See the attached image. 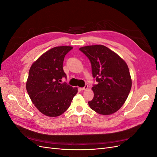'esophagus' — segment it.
<instances>
[{
	"mask_svg": "<svg viewBox=\"0 0 157 157\" xmlns=\"http://www.w3.org/2000/svg\"><path fill=\"white\" fill-rule=\"evenodd\" d=\"M88 88V86L87 84H86L85 85V86L83 87V88H80V90H87Z\"/></svg>",
	"mask_w": 157,
	"mask_h": 157,
	"instance_id": "obj_1",
	"label": "esophagus"
}]
</instances>
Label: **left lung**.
<instances>
[{
	"instance_id": "1",
	"label": "left lung",
	"mask_w": 157,
	"mask_h": 157,
	"mask_svg": "<svg viewBox=\"0 0 157 157\" xmlns=\"http://www.w3.org/2000/svg\"><path fill=\"white\" fill-rule=\"evenodd\" d=\"M79 50L86 56L92 65V76L98 82L88 105L103 115L117 112L124 103L132 88L129 69L125 61L103 45L86 46Z\"/></svg>"
}]
</instances>
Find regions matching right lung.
<instances>
[{
  "instance_id": "add662e5",
  "label": "right lung",
  "mask_w": 157,
  "mask_h": 157,
  "mask_svg": "<svg viewBox=\"0 0 157 157\" xmlns=\"http://www.w3.org/2000/svg\"><path fill=\"white\" fill-rule=\"evenodd\" d=\"M71 46H57L46 52L31 65L26 89L38 110L48 117H58L69 107L77 88H73L61 78H67L63 63Z\"/></svg>"
}]
</instances>
